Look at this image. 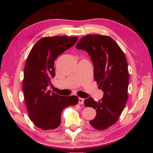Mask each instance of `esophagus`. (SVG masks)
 I'll return each instance as SVG.
<instances>
[{"label": "esophagus", "instance_id": "esophagus-1", "mask_svg": "<svg viewBox=\"0 0 153 153\" xmlns=\"http://www.w3.org/2000/svg\"><path fill=\"white\" fill-rule=\"evenodd\" d=\"M84 98H79V100H78V103H79L80 105H84Z\"/></svg>", "mask_w": 153, "mask_h": 153}]
</instances>
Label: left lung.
I'll list each match as a JSON object with an SVG mask.
<instances>
[{"mask_svg": "<svg viewBox=\"0 0 153 153\" xmlns=\"http://www.w3.org/2000/svg\"><path fill=\"white\" fill-rule=\"evenodd\" d=\"M76 48L89 53L94 64V80L104 94L98 102L90 98L85 106L96 110V116L89 121L92 127L104 130L116 123L128 100L129 73L123 51L110 37L90 34L78 41Z\"/></svg>", "mask_w": 153, "mask_h": 153, "instance_id": "left-lung-1", "label": "left lung"}]
</instances>
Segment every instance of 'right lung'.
<instances>
[{
	"label": "right lung",
	"mask_w": 153,
	"mask_h": 153,
	"mask_svg": "<svg viewBox=\"0 0 153 153\" xmlns=\"http://www.w3.org/2000/svg\"><path fill=\"white\" fill-rule=\"evenodd\" d=\"M77 39V36L44 37L37 41L27 58L23 89L27 112L35 126L43 130L57 128L62 110L78 102L76 96H62L47 91L55 75V59Z\"/></svg>",
	"instance_id": "1"
}]
</instances>
